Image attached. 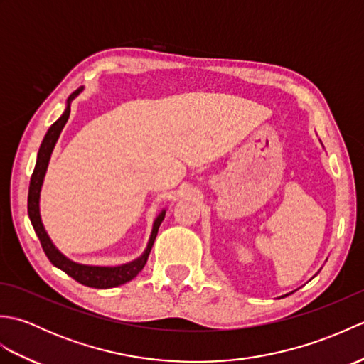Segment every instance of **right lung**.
Listing matches in <instances>:
<instances>
[{
    "label": "right lung",
    "instance_id": "obj_1",
    "mask_svg": "<svg viewBox=\"0 0 364 364\" xmlns=\"http://www.w3.org/2000/svg\"><path fill=\"white\" fill-rule=\"evenodd\" d=\"M82 90H84V86L76 89L73 94L67 98L65 109H64L63 115H60V117L48 128V131H46V134L43 137V141L41 144V149H38V153H37L34 172H33V176H31V183H29L28 214H29V220H31V223H33L38 241H41V244H42V249H43L46 257H48V259L53 262V266H56L58 269L64 270L67 275H70L72 278H75L76 282L84 284V286H89V288L107 289V288H115V286H120L123 283L131 282L144 269V266L146 264V259H149V255H150L154 239H156L161 222L166 218V210H162L158 218L154 219L149 244H146V249L144 250L142 257L137 258L133 262H128V264L117 266V267L80 264V262L67 258L65 255L53 244L51 237L48 236V233H46L43 222H42L41 192H42L46 170H48L53 150H54V146H56L58 139H59L60 133H63L68 117H70V105Z\"/></svg>",
    "mask_w": 364,
    "mask_h": 364
}]
</instances>
